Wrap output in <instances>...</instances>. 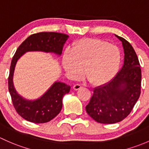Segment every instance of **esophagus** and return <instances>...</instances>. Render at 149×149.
Here are the masks:
<instances>
[{
  "mask_svg": "<svg viewBox=\"0 0 149 149\" xmlns=\"http://www.w3.org/2000/svg\"><path fill=\"white\" fill-rule=\"evenodd\" d=\"M81 87H82V85H79V84H75V85H74V86H73V89H74V90H79V89H80Z\"/></svg>",
  "mask_w": 149,
  "mask_h": 149,
  "instance_id": "34e87169",
  "label": "esophagus"
}]
</instances>
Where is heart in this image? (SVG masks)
Segmentation results:
<instances>
[{
  "label": "heart",
  "instance_id": "heart-1",
  "mask_svg": "<svg viewBox=\"0 0 149 149\" xmlns=\"http://www.w3.org/2000/svg\"><path fill=\"white\" fill-rule=\"evenodd\" d=\"M120 49L116 45L97 39H83L67 49L63 55V66L73 78L83 74L90 83L101 85L109 82L118 71Z\"/></svg>",
  "mask_w": 149,
  "mask_h": 149
}]
</instances>
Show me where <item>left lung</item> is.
Masks as SVG:
<instances>
[{"mask_svg":"<svg viewBox=\"0 0 149 149\" xmlns=\"http://www.w3.org/2000/svg\"><path fill=\"white\" fill-rule=\"evenodd\" d=\"M124 49L122 69L110 82L95 88L90 102L86 106L89 116L103 124L120 122L131 113L140 97L141 70L131 44L116 35Z\"/></svg>","mask_w":149,"mask_h":149,"instance_id":"obj_1","label":"left lung"}]
</instances>
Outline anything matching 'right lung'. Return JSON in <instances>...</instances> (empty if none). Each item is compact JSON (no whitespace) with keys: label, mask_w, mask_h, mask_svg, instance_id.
I'll return each mask as SVG.
<instances>
[{"label":"right lung","mask_w":149,"mask_h":149,"mask_svg":"<svg viewBox=\"0 0 149 149\" xmlns=\"http://www.w3.org/2000/svg\"><path fill=\"white\" fill-rule=\"evenodd\" d=\"M69 36L56 32H40L29 36L16 50L10 67L8 90L16 112L25 120L35 123H44L56 117L62 108V98L70 90V86L56 82L38 100L29 101L16 93L13 83L15 67L18 59L25 52L41 51L60 55Z\"/></svg>","instance_id":"add662e5"}]
</instances>
